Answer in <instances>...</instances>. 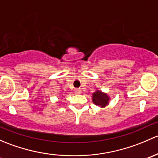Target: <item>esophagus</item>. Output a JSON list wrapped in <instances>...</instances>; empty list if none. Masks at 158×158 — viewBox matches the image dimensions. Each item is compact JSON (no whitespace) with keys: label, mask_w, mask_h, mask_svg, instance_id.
Here are the masks:
<instances>
[{"label":"esophagus","mask_w":158,"mask_h":158,"mask_svg":"<svg viewBox=\"0 0 158 158\" xmlns=\"http://www.w3.org/2000/svg\"><path fill=\"white\" fill-rule=\"evenodd\" d=\"M74 93H75L76 94H81V90H80V89H75V90H74Z\"/></svg>","instance_id":"34e87169"}]
</instances>
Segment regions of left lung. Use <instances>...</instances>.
Here are the masks:
<instances>
[{
  "instance_id": "1",
  "label": "left lung",
  "mask_w": 158,
  "mask_h": 158,
  "mask_svg": "<svg viewBox=\"0 0 158 158\" xmlns=\"http://www.w3.org/2000/svg\"><path fill=\"white\" fill-rule=\"evenodd\" d=\"M110 100V98L107 95V94L102 92L101 90H97L93 94L92 101L96 106H99L101 108H104L107 105H109Z\"/></svg>"
}]
</instances>
